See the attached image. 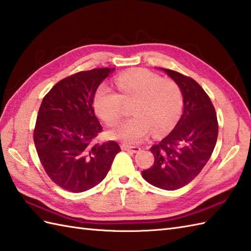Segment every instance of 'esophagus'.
<instances>
[{
  "instance_id": "obj_1",
  "label": "esophagus",
  "mask_w": 251,
  "mask_h": 251,
  "mask_svg": "<svg viewBox=\"0 0 251 251\" xmlns=\"http://www.w3.org/2000/svg\"><path fill=\"white\" fill-rule=\"evenodd\" d=\"M121 149L123 151H127V152H131V153H138L140 151V148L138 147H131V145H128V144H120Z\"/></svg>"
}]
</instances>
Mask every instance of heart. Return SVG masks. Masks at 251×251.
<instances>
[{
	"mask_svg": "<svg viewBox=\"0 0 251 251\" xmlns=\"http://www.w3.org/2000/svg\"><path fill=\"white\" fill-rule=\"evenodd\" d=\"M120 92L103 83L94 97V108L108 126H114L123 116L124 102H132L131 119L123 122L110 137L128 144L144 141L151 131L159 136L176 123L183 107L180 87L172 79L145 68H135L120 74L115 79Z\"/></svg>",
	"mask_w": 251,
	"mask_h": 251,
	"instance_id": "obj_1",
	"label": "heart"
}]
</instances>
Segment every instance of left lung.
Segmentation results:
<instances>
[{
  "instance_id": "obj_1",
  "label": "left lung",
  "mask_w": 251,
  "mask_h": 251,
  "mask_svg": "<svg viewBox=\"0 0 251 251\" xmlns=\"http://www.w3.org/2000/svg\"><path fill=\"white\" fill-rule=\"evenodd\" d=\"M164 71L180 87L184 111L174 129L151 148L154 165L142 171L155 187L176 190L189 184L211 158L218 137L215 108L202 86L187 75Z\"/></svg>"
}]
</instances>
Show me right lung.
Segmentation results:
<instances>
[{
  "label": "right lung",
  "instance_id": "1",
  "mask_svg": "<svg viewBox=\"0 0 251 251\" xmlns=\"http://www.w3.org/2000/svg\"><path fill=\"white\" fill-rule=\"evenodd\" d=\"M113 68L79 72L59 81L44 97L34 128L39 160L52 182L71 192L95 187L106 177L119 144L95 138L102 127L93 102Z\"/></svg>",
  "mask_w": 251,
  "mask_h": 251
}]
</instances>
